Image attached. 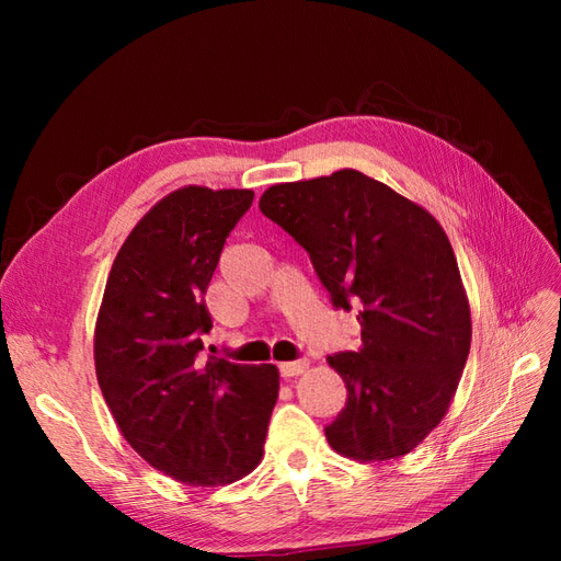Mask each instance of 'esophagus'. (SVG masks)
Wrapping results in <instances>:
<instances>
[{
	"label": "esophagus",
	"mask_w": 561,
	"mask_h": 561,
	"mask_svg": "<svg viewBox=\"0 0 561 561\" xmlns=\"http://www.w3.org/2000/svg\"><path fill=\"white\" fill-rule=\"evenodd\" d=\"M307 367H309V360H293V363H280L278 371H280V377L290 379V377L304 375V371H307Z\"/></svg>",
	"instance_id": "obj_1"
}]
</instances>
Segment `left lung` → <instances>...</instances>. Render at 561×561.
<instances>
[{"label":"left lung","mask_w":561,"mask_h":561,"mask_svg":"<svg viewBox=\"0 0 561 561\" xmlns=\"http://www.w3.org/2000/svg\"><path fill=\"white\" fill-rule=\"evenodd\" d=\"M260 210L309 252L334 309H358L360 348L330 355L346 407L325 428L355 461L410 454L449 410L470 307L437 219L358 171L274 184Z\"/></svg>","instance_id":"obj_1"}]
</instances>
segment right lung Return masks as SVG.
<instances>
[{"label": "right lung", "instance_id": "obj_1", "mask_svg": "<svg viewBox=\"0 0 561 561\" xmlns=\"http://www.w3.org/2000/svg\"><path fill=\"white\" fill-rule=\"evenodd\" d=\"M250 190L184 186L159 201L112 264L95 325V375L128 445L192 486L241 480L262 461L278 398L274 365L201 358L206 290Z\"/></svg>", "mask_w": 561, "mask_h": 561}]
</instances>
